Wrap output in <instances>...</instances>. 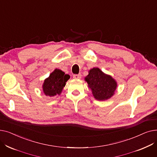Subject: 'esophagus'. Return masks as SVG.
Here are the masks:
<instances>
[{"instance_id":"1","label":"esophagus","mask_w":157,"mask_h":157,"mask_svg":"<svg viewBox=\"0 0 157 157\" xmlns=\"http://www.w3.org/2000/svg\"><path fill=\"white\" fill-rule=\"evenodd\" d=\"M73 78L74 79H79L81 78V74H74V75L73 76Z\"/></svg>"}]
</instances>
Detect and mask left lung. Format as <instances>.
I'll list each match as a JSON object with an SVG mask.
<instances>
[{"label":"left lung","mask_w":157,"mask_h":157,"mask_svg":"<svg viewBox=\"0 0 157 157\" xmlns=\"http://www.w3.org/2000/svg\"><path fill=\"white\" fill-rule=\"evenodd\" d=\"M85 81L91 89L94 97L100 101L109 99L114 95L118 86L116 80L98 67L89 70Z\"/></svg>","instance_id":"8db88e82"}]
</instances>
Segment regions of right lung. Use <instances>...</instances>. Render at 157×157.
Returning a JSON list of instances; mask_svg holds the SVG:
<instances>
[{
    "label": "right lung",
    "mask_w": 157,
    "mask_h": 157,
    "mask_svg": "<svg viewBox=\"0 0 157 157\" xmlns=\"http://www.w3.org/2000/svg\"><path fill=\"white\" fill-rule=\"evenodd\" d=\"M69 78V74H65L60 69H55L44 81L42 86L43 93L46 96L51 97L60 95Z\"/></svg>",
    "instance_id": "obj_1"
}]
</instances>
